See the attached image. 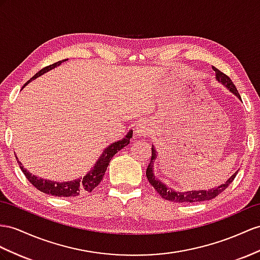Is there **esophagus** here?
I'll use <instances>...</instances> for the list:
<instances>
[{"mask_svg": "<svg viewBox=\"0 0 260 260\" xmlns=\"http://www.w3.org/2000/svg\"><path fill=\"white\" fill-rule=\"evenodd\" d=\"M147 132H148V129H147V127H146L145 125H139L138 127H137V131H136L138 136H143V135H145Z\"/></svg>", "mask_w": 260, "mask_h": 260, "instance_id": "obj_1", "label": "esophagus"}]
</instances>
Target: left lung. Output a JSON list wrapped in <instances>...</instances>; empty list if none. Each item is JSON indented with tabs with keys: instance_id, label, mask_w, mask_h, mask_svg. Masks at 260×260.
Returning a JSON list of instances; mask_svg holds the SVG:
<instances>
[{
	"instance_id": "1",
	"label": "left lung",
	"mask_w": 260,
	"mask_h": 260,
	"mask_svg": "<svg viewBox=\"0 0 260 260\" xmlns=\"http://www.w3.org/2000/svg\"><path fill=\"white\" fill-rule=\"evenodd\" d=\"M213 70L216 72V79L218 80V81L222 82L231 92H233L235 95H237L239 99H241V95H239L235 84L232 82L231 78L229 76H226L225 73H223L222 71L216 69L215 67H213ZM156 158H157L156 150L154 147H151V159H150V162L147 167V170H146V176H147L149 183L156 189V191L159 194H160V197L165 200L171 201V202L193 203V202H201V201H206V200L214 199L215 197H217L219 193H222V192L229 187V185L232 183V181L235 179L237 172H238V171H236L228 181H226L224 184L219 185V187H217V188L211 189L209 191H205V190L188 191V192H183V193H181V192H175L171 189H168L167 187H166V184L161 183L157 178H155L154 172H152V165H154V161Z\"/></svg>"
}]
</instances>
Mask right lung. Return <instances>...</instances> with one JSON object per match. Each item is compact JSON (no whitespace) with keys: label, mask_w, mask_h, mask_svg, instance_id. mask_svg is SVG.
Returning <instances> with one entry per match:
<instances>
[{"label":"right lung","mask_w":260,"mask_h":260,"mask_svg":"<svg viewBox=\"0 0 260 260\" xmlns=\"http://www.w3.org/2000/svg\"><path fill=\"white\" fill-rule=\"evenodd\" d=\"M66 60H68V59H63V60L45 67V68H43L42 70H39L30 80L36 79L37 77L44 75L45 72L54 69L55 67L61 64V62ZM30 80L27 81V83L30 82ZM132 136H133V131H131L128 134L122 139V141L113 143L112 145L109 146V147H106L101 157L99 158V160L95 164L94 167H93L92 170L89 171V174H86L83 178L77 179V180H73V181L55 182L50 180H44L43 178H38L34 175L29 174V172L23 167L22 164L19 161H18V165H19V168L22 169L23 174L25 175V177L27 178V180L39 191L44 192V193L54 196V197H67V198L77 197L80 193H83V192H92V190H94L98 187L100 182L102 181L112 157L114 156L117 151H119L122 148H124L125 146H127L129 144V139L132 138Z\"/></svg>","instance_id":"1"}]
</instances>
